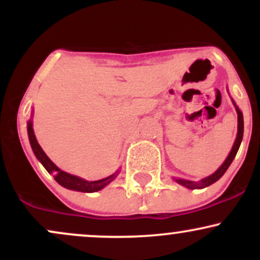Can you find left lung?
I'll list each match as a JSON object with an SVG mask.
<instances>
[{
    "label": "left lung",
    "mask_w": 260,
    "mask_h": 260,
    "mask_svg": "<svg viewBox=\"0 0 260 260\" xmlns=\"http://www.w3.org/2000/svg\"><path fill=\"white\" fill-rule=\"evenodd\" d=\"M232 103H234V105L236 107V112H237V120H238V127L237 128H238V129H237V137H236V140L234 143V147H232L231 151H230L229 156L226 157V160L223 161L222 165L220 166V168L217 169L213 175L208 176V177L203 178V180L198 181V182L188 181V180H181V178H175V181L177 182V183H180V184H182V186L189 188V189H202V188L210 186V184L215 183L217 180H220V178L222 177V175L226 172V170L229 169V166L231 165V162L235 159L236 154H237L238 149H240L241 142H242V138H243V115H242V112H241V110L238 109V106L235 104L234 100H232Z\"/></svg>",
    "instance_id": "1"
}]
</instances>
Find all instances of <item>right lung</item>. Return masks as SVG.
Masks as SVG:
<instances>
[{
  "instance_id": "obj_1",
  "label": "right lung",
  "mask_w": 260,
  "mask_h": 260,
  "mask_svg": "<svg viewBox=\"0 0 260 260\" xmlns=\"http://www.w3.org/2000/svg\"><path fill=\"white\" fill-rule=\"evenodd\" d=\"M28 136H29V142H30L31 149L34 151L37 159L43 164V166L46 169V171L49 174L53 175L57 183L61 184L62 187L68 188V189L72 190H78V192H85V193H91V192H98V190L103 189L104 187H106L110 182H112L116 178V176L118 175V171H116L115 174L109 176V177L103 178L99 181H85L83 178L77 177L67 172L62 171L61 169H58L51 160L47 157V155L44 153V150L39 145L37 138H35L34 129H32V122L31 120L28 121Z\"/></svg>"
}]
</instances>
